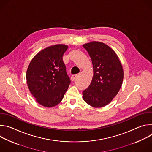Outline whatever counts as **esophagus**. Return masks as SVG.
Listing matches in <instances>:
<instances>
[{
    "label": "esophagus",
    "instance_id": "obj_1",
    "mask_svg": "<svg viewBox=\"0 0 152 152\" xmlns=\"http://www.w3.org/2000/svg\"><path fill=\"white\" fill-rule=\"evenodd\" d=\"M77 77V75H73L72 76H71V80L72 81L75 80V79Z\"/></svg>",
    "mask_w": 152,
    "mask_h": 152
}]
</instances>
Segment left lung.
<instances>
[{
  "label": "left lung",
  "instance_id": "left-lung-1",
  "mask_svg": "<svg viewBox=\"0 0 152 152\" xmlns=\"http://www.w3.org/2000/svg\"><path fill=\"white\" fill-rule=\"evenodd\" d=\"M93 66V77L88 87L83 91L84 101L94 107L109 104L122 85L124 73L116 53L107 45L99 41L86 43Z\"/></svg>",
  "mask_w": 152,
  "mask_h": 152
}]
</instances>
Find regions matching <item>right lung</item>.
<instances>
[{"label": "right lung", "mask_w": 152, "mask_h": 152, "mask_svg": "<svg viewBox=\"0 0 152 152\" xmlns=\"http://www.w3.org/2000/svg\"><path fill=\"white\" fill-rule=\"evenodd\" d=\"M68 46H51L38 52L31 61L26 80L36 101L45 107H53L62 100L71 82L62 60Z\"/></svg>", "instance_id": "add662e5"}]
</instances>
